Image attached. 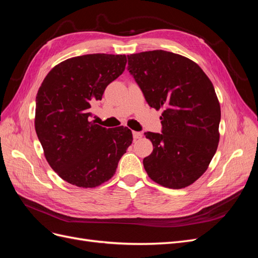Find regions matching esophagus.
<instances>
[{"label": "esophagus", "instance_id": "esophagus-1", "mask_svg": "<svg viewBox=\"0 0 258 258\" xmlns=\"http://www.w3.org/2000/svg\"><path fill=\"white\" fill-rule=\"evenodd\" d=\"M132 135H134V139L135 140H138V139H141L142 138V134H141V132H138V131H134V134H132Z\"/></svg>", "mask_w": 258, "mask_h": 258}]
</instances>
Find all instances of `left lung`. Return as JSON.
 I'll return each instance as SVG.
<instances>
[{"instance_id": "left-lung-1", "label": "left lung", "mask_w": 258, "mask_h": 258, "mask_svg": "<svg viewBox=\"0 0 258 258\" xmlns=\"http://www.w3.org/2000/svg\"><path fill=\"white\" fill-rule=\"evenodd\" d=\"M128 70L146 102L162 108V134L146 132L153 152L143 159L154 182L179 189L204 174L220 141L221 105L212 82L192 60L165 50L128 56Z\"/></svg>"}]
</instances>
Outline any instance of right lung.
I'll return each mask as SVG.
<instances>
[{"instance_id":"1","label":"right lung","mask_w":258,"mask_h":258,"mask_svg":"<svg viewBox=\"0 0 258 258\" xmlns=\"http://www.w3.org/2000/svg\"><path fill=\"white\" fill-rule=\"evenodd\" d=\"M126 63L124 54L70 58L50 70L37 91V138L51 169L70 184L93 188L107 182L132 143L127 127L106 129L90 120L92 105Z\"/></svg>"}]
</instances>
